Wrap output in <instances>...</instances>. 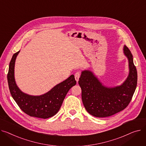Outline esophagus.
Listing matches in <instances>:
<instances>
[{
	"label": "esophagus",
	"instance_id": "1",
	"mask_svg": "<svg viewBox=\"0 0 146 146\" xmlns=\"http://www.w3.org/2000/svg\"><path fill=\"white\" fill-rule=\"evenodd\" d=\"M80 75H81V73L80 71H77L75 74V80L78 82V80H79V78L80 77Z\"/></svg>",
	"mask_w": 146,
	"mask_h": 146
}]
</instances>
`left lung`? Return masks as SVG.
<instances>
[{"label": "left lung", "instance_id": "1", "mask_svg": "<svg viewBox=\"0 0 146 146\" xmlns=\"http://www.w3.org/2000/svg\"><path fill=\"white\" fill-rule=\"evenodd\" d=\"M124 54L127 57L129 74L119 86L107 87L89 70L82 71L78 84L82 90L83 104L91 115L96 117L113 115L125 109L130 102L137 84V72L133 55L125 45Z\"/></svg>", "mask_w": 146, "mask_h": 146}]
</instances>
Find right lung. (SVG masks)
<instances>
[{
	"label": "right lung",
	"instance_id": "obj_1",
	"mask_svg": "<svg viewBox=\"0 0 146 146\" xmlns=\"http://www.w3.org/2000/svg\"><path fill=\"white\" fill-rule=\"evenodd\" d=\"M20 50L13 54L7 76L12 97L23 112L31 117L46 119L55 115L61 108L68 91L76 84L74 75H71L66 80L57 84L43 95H28L21 91L15 80V60Z\"/></svg>",
	"mask_w": 146,
	"mask_h": 146
}]
</instances>
